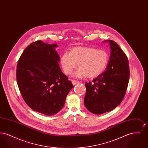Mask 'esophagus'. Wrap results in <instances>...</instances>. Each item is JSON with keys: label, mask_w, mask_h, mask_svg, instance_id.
<instances>
[{"label": "esophagus", "mask_w": 148, "mask_h": 148, "mask_svg": "<svg viewBox=\"0 0 148 148\" xmlns=\"http://www.w3.org/2000/svg\"><path fill=\"white\" fill-rule=\"evenodd\" d=\"M71 82H72V84L74 85H76L77 84H78V83H79V82L76 81V80H72Z\"/></svg>", "instance_id": "obj_1"}]
</instances>
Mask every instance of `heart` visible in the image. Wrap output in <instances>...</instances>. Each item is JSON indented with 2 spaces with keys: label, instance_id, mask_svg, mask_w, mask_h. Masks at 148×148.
<instances>
[{
  "label": "heart",
  "instance_id": "1",
  "mask_svg": "<svg viewBox=\"0 0 148 148\" xmlns=\"http://www.w3.org/2000/svg\"><path fill=\"white\" fill-rule=\"evenodd\" d=\"M109 56L103 50L91 47H77L71 51L65 52L61 57L60 63L64 71L71 74L77 66L79 67L74 74L77 78L87 76L94 78L100 75L107 66Z\"/></svg>",
  "mask_w": 148,
  "mask_h": 148
}]
</instances>
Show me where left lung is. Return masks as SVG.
I'll list each match as a JSON object with an SVG mask.
<instances>
[{
	"mask_svg": "<svg viewBox=\"0 0 148 148\" xmlns=\"http://www.w3.org/2000/svg\"><path fill=\"white\" fill-rule=\"evenodd\" d=\"M109 42L111 54L107 68L92 82L85 83L84 106L91 113L101 114L119 105L124 98L129 80V62L118 44Z\"/></svg>",
	"mask_w": 148,
	"mask_h": 148,
	"instance_id": "1",
	"label": "left lung"
}]
</instances>
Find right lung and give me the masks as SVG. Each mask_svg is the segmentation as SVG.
Returning a JSON list of instances; mask_svg holds the SVG:
<instances>
[{"instance_id": "add662e5", "label": "right lung", "mask_w": 148, "mask_h": 148, "mask_svg": "<svg viewBox=\"0 0 148 148\" xmlns=\"http://www.w3.org/2000/svg\"><path fill=\"white\" fill-rule=\"evenodd\" d=\"M56 44L38 40L21 54L16 68V81L21 96L33 110L46 115L58 113L74 87L59 65Z\"/></svg>"}]
</instances>
